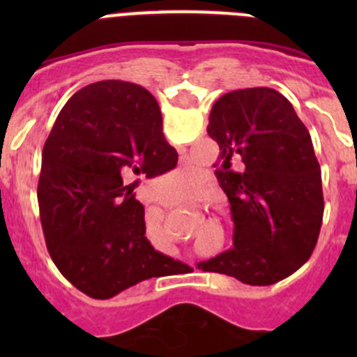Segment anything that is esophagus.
<instances>
[{
  "label": "esophagus",
  "mask_w": 357,
  "mask_h": 357,
  "mask_svg": "<svg viewBox=\"0 0 357 357\" xmlns=\"http://www.w3.org/2000/svg\"><path fill=\"white\" fill-rule=\"evenodd\" d=\"M175 206H185V202L184 200H178V202H175Z\"/></svg>",
  "instance_id": "34e87169"
}]
</instances>
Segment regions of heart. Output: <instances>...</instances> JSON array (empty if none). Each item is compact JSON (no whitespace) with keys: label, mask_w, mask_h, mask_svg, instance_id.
<instances>
[{"label":"heart","mask_w":357,"mask_h":357,"mask_svg":"<svg viewBox=\"0 0 357 357\" xmlns=\"http://www.w3.org/2000/svg\"><path fill=\"white\" fill-rule=\"evenodd\" d=\"M168 182L173 193H189L197 184V173H195V169L181 166L175 172L169 173Z\"/></svg>","instance_id":"obj_1"}]
</instances>
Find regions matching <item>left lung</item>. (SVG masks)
<instances>
[{"label": "left lung", "instance_id": "left-lung-1", "mask_svg": "<svg viewBox=\"0 0 357 357\" xmlns=\"http://www.w3.org/2000/svg\"><path fill=\"white\" fill-rule=\"evenodd\" d=\"M207 134L220 146L216 178L229 198L234 247L197 266L252 286L286 279L313 254L324 216L309 130L279 91L250 87L214 103Z\"/></svg>", "mask_w": 357, "mask_h": 357}]
</instances>
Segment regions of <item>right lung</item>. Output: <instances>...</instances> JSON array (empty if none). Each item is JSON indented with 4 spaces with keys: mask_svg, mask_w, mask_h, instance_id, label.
Here are the masks:
<instances>
[{
    "mask_svg": "<svg viewBox=\"0 0 357 357\" xmlns=\"http://www.w3.org/2000/svg\"><path fill=\"white\" fill-rule=\"evenodd\" d=\"M159 103L123 80L91 84L69 98L43 150L37 200L44 239L62 275L105 301L184 264L151 247L137 176L176 166Z\"/></svg>",
    "mask_w": 357,
    "mask_h": 357,
    "instance_id": "add662e5",
    "label": "right lung"
}]
</instances>
